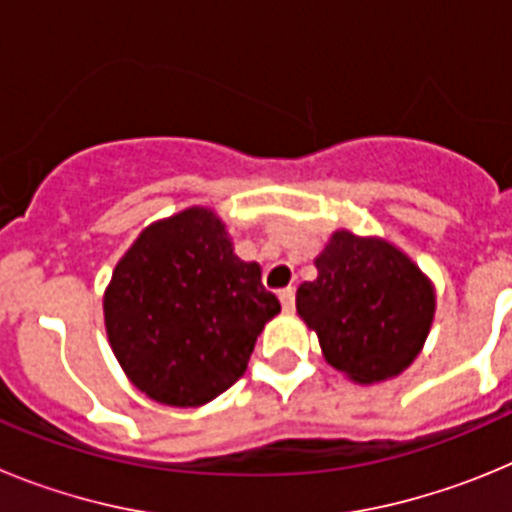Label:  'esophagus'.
I'll return each mask as SVG.
<instances>
[{"mask_svg": "<svg viewBox=\"0 0 512 512\" xmlns=\"http://www.w3.org/2000/svg\"><path fill=\"white\" fill-rule=\"evenodd\" d=\"M279 302H282V307L287 312L295 310V287H284L282 292H279Z\"/></svg>", "mask_w": 512, "mask_h": 512, "instance_id": "esophagus-1", "label": "esophagus"}]
</instances>
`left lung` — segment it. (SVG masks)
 <instances>
[{"label": "left lung", "instance_id": "left-lung-1", "mask_svg": "<svg viewBox=\"0 0 512 512\" xmlns=\"http://www.w3.org/2000/svg\"><path fill=\"white\" fill-rule=\"evenodd\" d=\"M300 284L297 312L330 366L372 384L408 369L431 330L436 295L418 266L379 238L338 230Z\"/></svg>", "mask_w": 512, "mask_h": 512}]
</instances>
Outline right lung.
Masks as SVG:
<instances>
[{
    "mask_svg": "<svg viewBox=\"0 0 512 512\" xmlns=\"http://www.w3.org/2000/svg\"><path fill=\"white\" fill-rule=\"evenodd\" d=\"M279 310L259 264L235 256L207 207L148 225L104 292L117 361L140 392L174 408L205 405L238 382Z\"/></svg>",
    "mask_w": 512,
    "mask_h": 512,
    "instance_id": "add662e5",
    "label": "right lung"
}]
</instances>
